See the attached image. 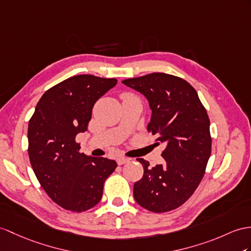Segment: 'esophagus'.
<instances>
[{
  "mask_svg": "<svg viewBox=\"0 0 251 251\" xmlns=\"http://www.w3.org/2000/svg\"><path fill=\"white\" fill-rule=\"evenodd\" d=\"M130 161V158H127V157H124V156H120V157H118L117 158V163H118V165H124V164H126V163H127Z\"/></svg>",
  "mask_w": 251,
  "mask_h": 251,
  "instance_id": "1",
  "label": "esophagus"
}]
</instances>
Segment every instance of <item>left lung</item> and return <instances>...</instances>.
I'll list each match as a JSON object with an SVG mask.
<instances>
[{"mask_svg":"<svg viewBox=\"0 0 251 251\" xmlns=\"http://www.w3.org/2000/svg\"><path fill=\"white\" fill-rule=\"evenodd\" d=\"M143 94L152 111L148 132L163 143L164 163L143 164L144 176L133 188L136 202L164 213L181 206L196 191L211 155L210 119L197 91L185 79L154 72L122 81Z\"/></svg>","mask_w":251,"mask_h":251,"instance_id":"8db88e82","label":"left lung"}]
</instances>
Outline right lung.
I'll return each instance as SVG.
<instances>
[{
    "label": "right lung",
    "instance_id": "add662e5",
    "mask_svg": "<svg viewBox=\"0 0 251 251\" xmlns=\"http://www.w3.org/2000/svg\"><path fill=\"white\" fill-rule=\"evenodd\" d=\"M116 84V78L71 76L42 95L29 119L30 165L48 196L65 210L79 213L99 203L117 167L114 160L81 153L75 142L87 131L95 103Z\"/></svg>",
    "mask_w": 251,
    "mask_h": 251
}]
</instances>
